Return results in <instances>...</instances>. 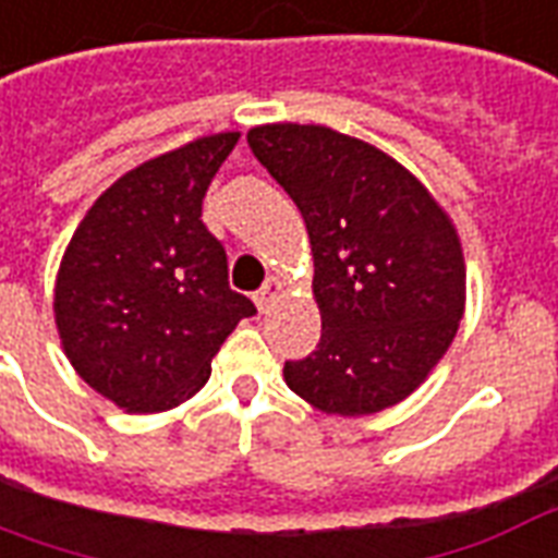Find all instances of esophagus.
Returning a JSON list of instances; mask_svg holds the SVG:
<instances>
[{
    "instance_id": "esophagus-1",
    "label": "esophagus",
    "mask_w": 558,
    "mask_h": 558,
    "mask_svg": "<svg viewBox=\"0 0 558 558\" xmlns=\"http://www.w3.org/2000/svg\"><path fill=\"white\" fill-rule=\"evenodd\" d=\"M280 292H283V283H280V280H268L266 287H263V290H259L257 295H254V301H257L259 311L266 313L268 307H271V301L278 299Z\"/></svg>"
}]
</instances>
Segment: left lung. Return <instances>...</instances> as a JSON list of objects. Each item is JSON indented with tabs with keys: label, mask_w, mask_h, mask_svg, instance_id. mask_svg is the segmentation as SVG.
Listing matches in <instances>:
<instances>
[{
	"label": "left lung",
	"mask_w": 558,
	"mask_h": 558,
	"mask_svg": "<svg viewBox=\"0 0 558 558\" xmlns=\"http://www.w3.org/2000/svg\"><path fill=\"white\" fill-rule=\"evenodd\" d=\"M247 144L295 201L313 247L316 352L287 361L292 393L363 416L426 381L464 316V257L449 216L373 144L313 123H266Z\"/></svg>",
	"instance_id": "8db88e82"
}]
</instances>
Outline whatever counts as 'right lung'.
<instances>
[{"instance_id":"right-lung-1","label":"right lung","mask_w":558,"mask_h":558,"mask_svg":"<svg viewBox=\"0 0 558 558\" xmlns=\"http://www.w3.org/2000/svg\"><path fill=\"white\" fill-rule=\"evenodd\" d=\"M218 132L162 153L111 183L70 239L56 280V325L73 369L132 414L177 408L257 307L227 283L225 245L204 195L236 147Z\"/></svg>"}]
</instances>
